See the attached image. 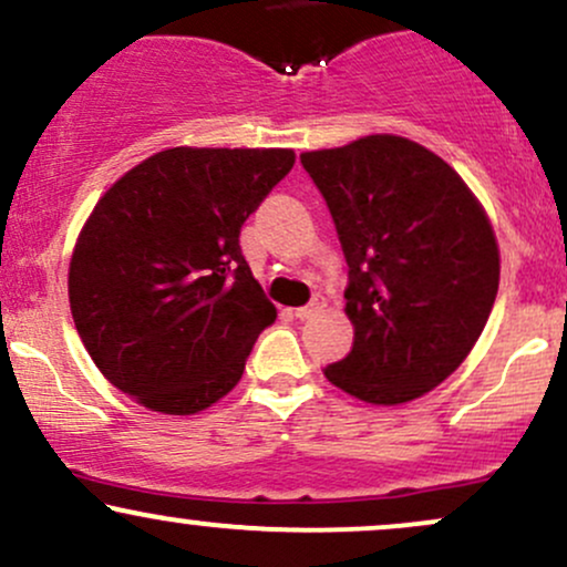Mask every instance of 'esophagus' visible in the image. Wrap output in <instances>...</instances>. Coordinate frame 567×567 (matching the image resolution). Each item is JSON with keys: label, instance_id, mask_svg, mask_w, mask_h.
<instances>
[{"label": "esophagus", "instance_id": "34e87169", "mask_svg": "<svg viewBox=\"0 0 567 567\" xmlns=\"http://www.w3.org/2000/svg\"><path fill=\"white\" fill-rule=\"evenodd\" d=\"M322 309H324V298L322 296H315L306 306H298L296 317H298V320H309L311 315H320Z\"/></svg>", "mask_w": 567, "mask_h": 567}]
</instances>
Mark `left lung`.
<instances>
[{
	"label": "left lung",
	"instance_id": "8db88e82",
	"mask_svg": "<svg viewBox=\"0 0 567 567\" xmlns=\"http://www.w3.org/2000/svg\"><path fill=\"white\" fill-rule=\"evenodd\" d=\"M349 266L354 347L324 368L373 405L432 392L466 360L498 292V243L461 175L421 143L365 135L301 154Z\"/></svg>",
	"mask_w": 567,
	"mask_h": 567
}]
</instances>
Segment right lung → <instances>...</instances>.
Masks as SVG:
<instances>
[{
	"mask_svg": "<svg viewBox=\"0 0 567 567\" xmlns=\"http://www.w3.org/2000/svg\"><path fill=\"white\" fill-rule=\"evenodd\" d=\"M292 162V148L175 146L97 199L69 264V303L109 383L167 415L237 386L277 320L239 231Z\"/></svg>",
	"mask_w": 567,
	"mask_h": 567,
	"instance_id": "1",
	"label": "right lung"
}]
</instances>
